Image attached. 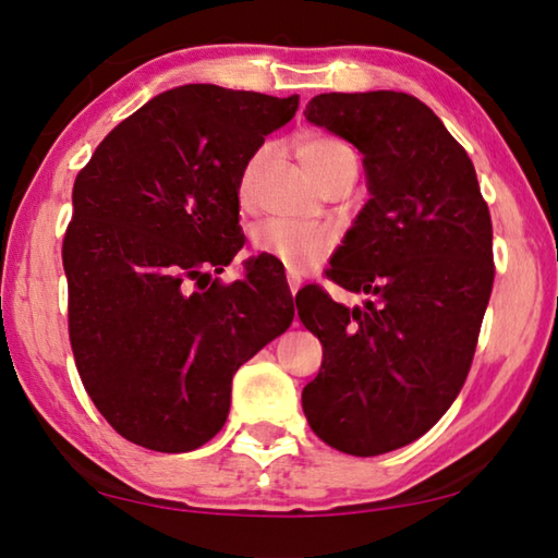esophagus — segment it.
Returning a JSON list of instances; mask_svg holds the SVG:
<instances>
[{
    "label": "esophagus",
    "mask_w": 558,
    "mask_h": 558,
    "mask_svg": "<svg viewBox=\"0 0 558 558\" xmlns=\"http://www.w3.org/2000/svg\"><path fill=\"white\" fill-rule=\"evenodd\" d=\"M288 286H290V292L292 295H295V292L300 290V286H302V276L300 272H295V270H288Z\"/></svg>",
    "instance_id": "1"
}]
</instances>
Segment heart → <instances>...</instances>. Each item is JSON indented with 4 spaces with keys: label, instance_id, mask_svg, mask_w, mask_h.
<instances>
[{
    "label": "heart",
    "instance_id": "obj_1",
    "mask_svg": "<svg viewBox=\"0 0 558 558\" xmlns=\"http://www.w3.org/2000/svg\"><path fill=\"white\" fill-rule=\"evenodd\" d=\"M295 153L300 165L305 167L319 184H323V179L332 172L339 162H344L347 157H354L352 149L344 143H339V140L329 135H317V132H307V135L298 137ZM263 159H266V149L253 155L241 172L239 204L243 209H251L253 206V182H256ZM253 245H256V251L263 253V256L280 260L286 268L305 270L317 266V263H323L329 253H332L335 233L325 229V226H302L272 219L260 223L258 229L253 231Z\"/></svg>",
    "mask_w": 558,
    "mask_h": 558
}]
</instances>
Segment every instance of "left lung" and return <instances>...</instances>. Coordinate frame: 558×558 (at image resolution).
I'll return each instance as SVG.
<instances>
[{"mask_svg": "<svg viewBox=\"0 0 558 558\" xmlns=\"http://www.w3.org/2000/svg\"><path fill=\"white\" fill-rule=\"evenodd\" d=\"M305 118L364 155L369 202L327 270L364 307L315 286L295 298L323 342L302 411L327 446L372 458L430 430L465 384L495 280L493 221L468 153L409 93H323Z\"/></svg>", "mask_w": 558, "mask_h": 558, "instance_id": "8db88e82", "label": "left lung"}]
</instances>
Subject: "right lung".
I'll list each match as a JSON object with an SVG mask.
<instances>
[{
	"label": "right lung",
	"instance_id": "1",
	"mask_svg": "<svg viewBox=\"0 0 558 558\" xmlns=\"http://www.w3.org/2000/svg\"><path fill=\"white\" fill-rule=\"evenodd\" d=\"M298 102L209 83L172 88L122 120L75 177L63 239L71 349L96 409L135 446L209 442L229 415L233 374L295 317L270 258L231 286L211 272L243 248L245 162Z\"/></svg>",
	"mask_w": 558,
	"mask_h": 558
}]
</instances>
